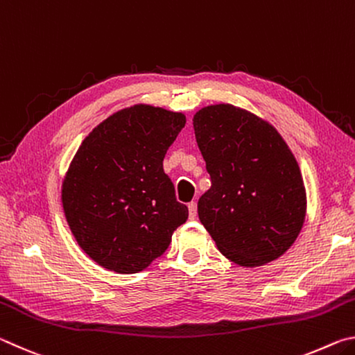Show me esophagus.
<instances>
[{
  "instance_id": "esophagus-1",
  "label": "esophagus",
  "mask_w": 355,
  "mask_h": 355,
  "mask_svg": "<svg viewBox=\"0 0 355 355\" xmlns=\"http://www.w3.org/2000/svg\"><path fill=\"white\" fill-rule=\"evenodd\" d=\"M188 209H189V219H196L197 218V203L191 202L188 205Z\"/></svg>"
}]
</instances>
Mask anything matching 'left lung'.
I'll return each instance as SVG.
<instances>
[{
    "mask_svg": "<svg viewBox=\"0 0 355 355\" xmlns=\"http://www.w3.org/2000/svg\"><path fill=\"white\" fill-rule=\"evenodd\" d=\"M211 188L197 211L220 254L245 268L277 260L302 230L307 194L296 158L271 123L219 103L192 119Z\"/></svg>",
    "mask_w": 355,
    "mask_h": 355,
    "instance_id": "1",
    "label": "left lung"
}]
</instances>
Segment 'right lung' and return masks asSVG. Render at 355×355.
Masks as SVG:
<instances>
[{"label":"right lung","mask_w":355,"mask_h":355,"mask_svg":"<svg viewBox=\"0 0 355 355\" xmlns=\"http://www.w3.org/2000/svg\"><path fill=\"white\" fill-rule=\"evenodd\" d=\"M186 123L182 112L135 105L97 125L62 182L65 219L95 263L119 274L144 271L188 219L163 159Z\"/></svg>","instance_id":"add662e5"}]
</instances>
